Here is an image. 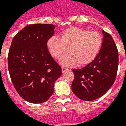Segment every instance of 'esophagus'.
I'll list each match as a JSON object with an SVG mask.
<instances>
[{
    "label": "esophagus",
    "mask_w": 126,
    "mask_h": 126,
    "mask_svg": "<svg viewBox=\"0 0 126 126\" xmlns=\"http://www.w3.org/2000/svg\"><path fill=\"white\" fill-rule=\"evenodd\" d=\"M62 73H64V72H66V71H67L68 69L67 68L64 67V66H62Z\"/></svg>",
    "instance_id": "1"
}]
</instances>
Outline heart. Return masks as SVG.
<instances>
[{
    "label": "heart",
    "mask_w": 126,
    "mask_h": 126,
    "mask_svg": "<svg viewBox=\"0 0 126 126\" xmlns=\"http://www.w3.org/2000/svg\"><path fill=\"white\" fill-rule=\"evenodd\" d=\"M102 44V38L98 32H89L79 27H70L63 30L60 37L52 36L48 39L47 47L53 58L63 56L60 63L70 66L77 64L84 66L94 60Z\"/></svg>",
    "instance_id": "heart-1"
}]
</instances>
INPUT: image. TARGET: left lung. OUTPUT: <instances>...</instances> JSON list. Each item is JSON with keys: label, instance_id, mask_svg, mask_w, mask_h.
<instances>
[{"label": "left lung", "instance_id": "left-lung-1", "mask_svg": "<svg viewBox=\"0 0 126 126\" xmlns=\"http://www.w3.org/2000/svg\"><path fill=\"white\" fill-rule=\"evenodd\" d=\"M102 45L94 60L81 69H74L72 91L84 101H93L102 96L115 82L119 64V54L114 40L102 30Z\"/></svg>", "mask_w": 126, "mask_h": 126}]
</instances>
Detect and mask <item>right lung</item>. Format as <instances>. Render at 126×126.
<instances>
[{"mask_svg":"<svg viewBox=\"0 0 126 126\" xmlns=\"http://www.w3.org/2000/svg\"><path fill=\"white\" fill-rule=\"evenodd\" d=\"M51 24H33L14 37L8 54V69L17 93L32 103L47 101L62 68L48 51L47 42L54 33Z\"/></svg>","mask_w":126,"mask_h":126,"instance_id":"right-lung-1","label":"right lung"}]
</instances>
